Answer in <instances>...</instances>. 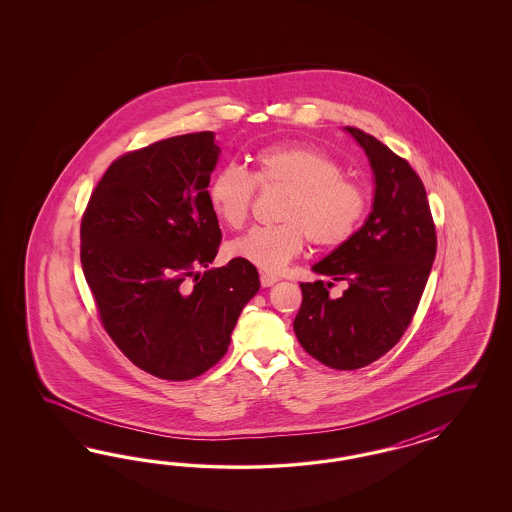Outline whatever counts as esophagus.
<instances>
[{
	"label": "esophagus",
	"instance_id": "obj_1",
	"mask_svg": "<svg viewBox=\"0 0 512 512\" xmlns=\"http://www.w3.org/2000/svg\"><path fill=\"white\" fill-rule=\"evenodd\" d=\"M276 281H279L276 274H270V272H261V285L263 287H272Z\"/></svg>",
	"mask_w": 512,
	"mask_h": 512
}]
</instances>
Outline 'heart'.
Listing matches in <instances>:
<instances>
[{
    "instance_id": "b5f03b06",
    "label": "heart",
    "mask_w": 512,
    "mask_h": 512,
    "mask_svg": "<svg viewBox=\"0 0 512 512\" xmlns=\"http://www.w3.org/2000/svg\"><path fill=\"white\" fill-rule=\"evenodd\" d=\"M253 171L225 165L212 176L206 197L214 216L229 229L248 223L259 187H281L285 195L278 225L257 227L229 244V253L279 272L306 248H341L357 234L368 214V191L343 176L332 155L302 142H281L257 150Z\"/></svg>"
}]
</instances>
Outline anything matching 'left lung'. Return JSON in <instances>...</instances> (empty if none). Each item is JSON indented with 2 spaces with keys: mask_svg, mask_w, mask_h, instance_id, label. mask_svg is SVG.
I'll list each match as a JSON object with an SVG mask.
<instances>
[{
  "mask_svg": "<svg viewBox=\"0 0 512 512\" xmlns=\"http://www.w3.org/2000/svg\"><path fill=\"white\" fill-rule=\"evenodd\" d=\"M370 159L373 206L357 234L313 264L325 283H300L295 334L304 351L334 370H358L388 353L419 308L437 249L435 225L419 174L381 140L345 127ZM345 280L332 299L327 289Z\"/></svg>",
  "mask_w": 512,
  "mask_h": 512,
  "instance_id": "1",
  "label": "left lung"
}]
</instances>
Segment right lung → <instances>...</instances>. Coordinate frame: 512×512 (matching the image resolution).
I'll return each instance as SVG.
<instances>
[{
  "instance_id": "1",
  "label": "right lung",
  "mask_w": 512,
  "mask_h": 512,
  "mask_svg": "<svg viewBox=\"0 0 512 512\" xmlns=\"http://www.w3.org/2000/svg\"><path fill=\"white\" fill-rule=\"evenodd\" d=\"M217 157L212 131L127 152L93 189L80 223V263L107 334L140 370L167 381L216 366L261 287L242 259L197 272L221 242L206 197Z\"/></svg>"
}]
</instances>
